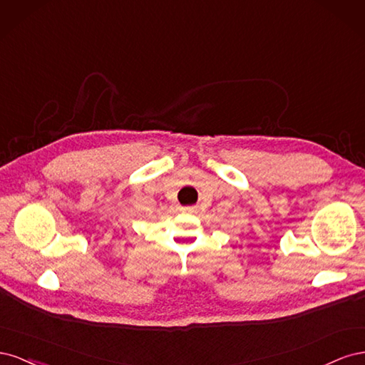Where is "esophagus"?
<instances>
[{
  "mask_svg": "<svg viewBox=\"0 0 365 365\" xmlns=\"http://www.w3.org/2000/svg\"><path fill=\"white\" fill-rule=\"evenodd\" d=\"M182 213H195L196 212V207L195 205H187V207H182L181 208Z\"/></svg>",
  "mask_w": 365,
  "mask_h": 365,
  "instance_id": "obj_1",
  "label": "esophagus"
}]
</instances>
